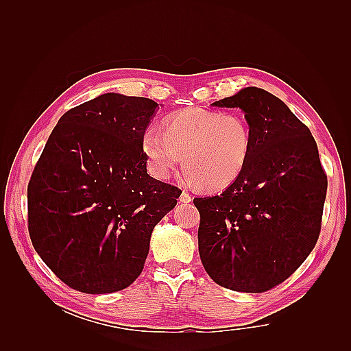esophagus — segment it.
I'll return each instance as SVG.
<instances>
[{"mask_svg": "<svg viewBox=\"0 0 351 351\" xmlns=\"http://www.w3.org/2000/svg\"><path fill=\"white\" fill-rule=\"evenodd\" d=\"M192 195L190 193H187V192H183L182 193V196H180V202H183V204H190V202H192Z\"/></svg>", "mask_w": 351, "mask_h": 351, "instance_id": "obj_1", "label": "esophagus"}]
</instances>
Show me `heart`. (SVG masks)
Returning <instances> with one entry per match:
<instances>
[{
  "instance_id": "obj_1",
  "label": "heart",
  "mask_w": 351,
  "mask_h": 351,
  "mask_svg": "<svg viewBox=\"0 0 351 351\" xmlns=\"http://www.w3.org/2000/svg\"><path fill=\"white\" fill-rule=\"evenodd\" d=\"M164 125H147L142 134L147 168L156 178H168L183 159L190 182L219 190L234 183L249 162L253 134L239 112L189 107L167 117Z\"/></svg>"
}]
</instances>
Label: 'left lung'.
I'll use <instances>...</instances> for the list:
<instances>
[{
  "label": "left lung",
  "instance_id": "obj_1",
  "mask_svg": "<svg viewBox=\"0 0 351 351\" xmlns=\"http://www.w3.org/2000/svg\"><path fill=\"white\" fill-rule=\"evenodd\" d=\"M212 105L241 108L253 145L234 183L193 199L200 261L218 285L265 293L293 275L319 239L326 174L311 130L272 93L246 88Z\"/></svg>",
  "mask_w": 351,
  "mask_h": 351
}]
</instances>
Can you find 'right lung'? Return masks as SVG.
Returning <instances> with one entry per match:
<instances>
[{"mask_svg": "<svg viewBox=\"0 0 351 351\" xmlns=\"http://www.w3.org/2000/svg\"><path fill=\"white\" fill-rule=\"evenodd\" d=\"M158 104L105 93L61 117L27 186V228L70 289L120 291L139 277L154 227L182 190L146 171L142 134Z\"/></svg>", "mask_w": 351, "mask_h": 351, "instance_id": "add662e5", "label": "right lung"}]
</instances>
